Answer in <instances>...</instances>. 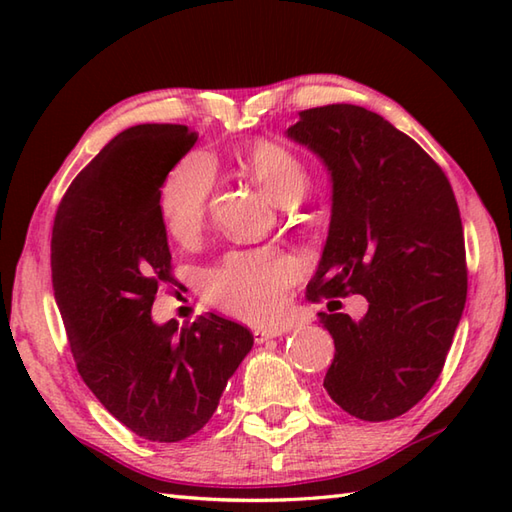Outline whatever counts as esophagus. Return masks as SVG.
<instances>
[{"instance_id": "esophagus-1", "label": "esophagus", "mask_w": 512, "mask_h": 512, "mask_svg": "<svg viewBox=\"0 0 512 512\" xmlns=\"http://www.w3.org/2000/svg\"><path fill=\"white\" fill-rule=\"evenodd\" d=\"M284 334V328H257L253 332L255 343H266L270 339H277V336Z\"/></svg>"}]
</instances>
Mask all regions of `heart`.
<instances>
[{"instance_id":"1","label":"heart","mask_w":512,"mask_h":512,"mask_svg":"<svg viewBox=\"0 0 512 512\" xmlns=\"http://www.w3.org/2000/svg\"><path fill=\"white\" fill-rule=\"evenodd\" d=\"M246 171L281 204H297L308 191L310 173L299 156L270 140L244 149ZM215 184V162L193 151L171 167L158 191V213L176 239H191L204 224ZM295 279V264L273 250L233 253L211 270L206 290L217 306L248 321H266L281 310L286 288Z\"/></svg>"}]
</instances>
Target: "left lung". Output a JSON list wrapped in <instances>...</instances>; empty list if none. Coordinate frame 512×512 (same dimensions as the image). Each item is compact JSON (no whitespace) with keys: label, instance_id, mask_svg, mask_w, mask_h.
Returning a JSON list of instances; mask_svg holds the SVG:
<instances>
[{"label":"left lung","instance_id":"left-lung-1","mask_svg":"<svg viewBox=\"0 0 512 512\" xmlns=\"http://www.w3.org/2000/svg\"><path fill=\"white\" fill-rule=\"evenodd\" d=\"M328 169L330 228L306 295H363L365 317L330 314L323 387L343 411L391 420L436 383L466 301L464 231L442 169L416 140L358 105L301 112L286 129Z\"/></svg>","mask_w":512,"mask_h":512}]
</instances>
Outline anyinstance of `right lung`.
I'll return each instance as SVG.
<instances>
[{"label":"right lung","instance_id":"obj_1","mask_svg":"<svg viewBox=\"0 0 512 512\" xmlns=\"http://www.w3.org/2000/svg\"><path fill=\"white\" fill-rule=\"evenodd\" d=\"M198 132L136 125L114 136L70 184L52 228V288L83 383L112 416L151 442H180L211 420L253 347L217 314L178 328L151 319L171 284L158 191Z\"/></svg>","mask_w":512,"mask_h":512}]
</instances>
